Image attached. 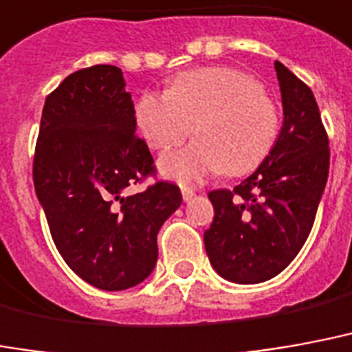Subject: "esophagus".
Instances as JSON below:
<instances>
[{
    "instance_id": "34e87169",
    "label": "esophagus",
    "mask_w": 352,
    "mask_h": 352,
    "mask_svg": "<svg viewBox=\"0 0 352 352\" xmlns=\"http://www.w3.org/2000/svg\"><path fill=\"white\" fill-rule=\"evenodd\" d=\"M181 194H183V199H184V201H186V203H188L190 199H192V197L196 196V194H194V190H188V188H183V190H181Z\"/></svg>"
}]
</instances>
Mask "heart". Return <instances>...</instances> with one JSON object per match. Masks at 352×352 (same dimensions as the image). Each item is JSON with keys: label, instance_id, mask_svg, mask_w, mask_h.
Here are the masks:
<instances>
[{"label": "heart", "instance_id": "1", "mask_svg": "<svg viewBox=\"0 0 352 352\" xmlns=\"http://www.w3.org/2000/svg\"><path fill=\"white\" fill-rule=\"evenodd\" d=\"M136 126L151 149H175L192 134L196 142L164 156L160 171L181 184L216 175H246L274 149L282 130L276 102L259 83L231 67L186 70L168 91H147L134 108Z\"/></svg>", "mask_w": 352, "mask_h": 352}]
</instances>
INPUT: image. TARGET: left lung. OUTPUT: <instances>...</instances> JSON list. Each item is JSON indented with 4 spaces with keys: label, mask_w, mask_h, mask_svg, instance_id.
I'll use <instances>...</instances> for the list:
<instances>
[{
    "label": "left lung",
    "mask_w": 352,
    "mask_h": 352,
    "mask_svg": "<svg viewBox=\"0 0 352 352\" xmlns=\"http://www.w3.org/2000/svg\"><path fill=\"white\" fill-rule=\"evenodd\" d=\"M274 69L283 104L274 149L239 186L209 194L214 220L205 250L212 269L235 283L267 282L295 259L329 179V136L314 93L280 61Z\"/></svg>",
    "instance_id": "left-lung-1"
}]
</instances>
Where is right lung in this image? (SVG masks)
I'll return each mask as SVG.
<instances>
[{"label":"right lung","instance_id":"add662e5","mask_svg":"<svg viewBox=\"0 0 352 352\" xmlns=\"http://www.w3.org/2000/svg\"><path fill=\"white\" fill-rule=\"evenodd\" d=\"M124 85L113 65L65 78L46 96L33 160L56 248L82 280L104 291L134 287L153 272L156 235L183 201L168 181L123 196L130 184L155 175Z\"/></svg>","mask_w":352,"mask_h":352}]
</instances>
